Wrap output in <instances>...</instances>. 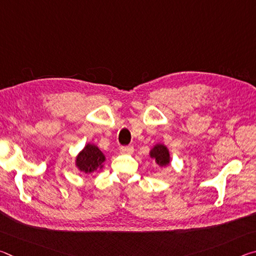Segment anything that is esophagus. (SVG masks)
<instances>
[{
    "instance_id": "34e87169",
    "label": "esophagus",
    "mask_w": 256,
    "mask_h": 256,
    "mask_svg": "<svg viewBox=\"0 0 256 256\" xmlns=\"http://www.w3.org/2000/svg\"><path fill=\"white\" fill-rule=\"evenodd\" d=\"M120 154H132L134 152V148L132 146H120Z\"/></svg>"
}]
</instances>
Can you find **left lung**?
<instances>
[{
  "instance_id": "1",
  "label": "left lung",
  "mask_w": 256,
  "mask_h": 256,
  "mask_svg": "<svg viewBox=\"0 0 256 256\" xmlns=\"http://www.w3.org/2000/svg\"><path fill=\"white\" fill-rule=\"evenodd\" d=\"M151 158H154L157 162L158 166L164 167L166 164H170V152L168 149L164 144H157L150 152Z\"/></svg>"
}]
</instances>
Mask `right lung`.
Here are the masks:
<instances>
[{
	"instance_id": "obj_1",
	"label": "right lung",
	"mask_w": 256,
	"mask_h": 256,
	"mask_svg": "<svg viewBox=\"0 0 256 256\" xmlns=\"http://www.w3.org/2000/svg\"><path fill=\"white\" fill-rule=\"evenodd\" d=\"M104 162H105V156L102 154V151L96 146L86 144L78 156L76 166L81 172L88 174L94 172L97 168H102Z\"/></svg>"
}]
</instances>
